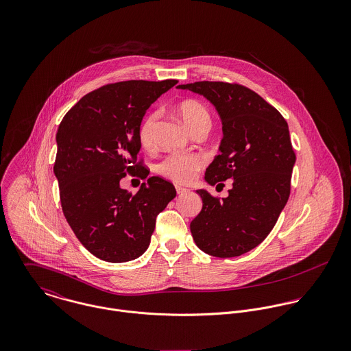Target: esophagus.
I'll use <instances>...</instances> for the list:
<instances>
[{
  "instance_id": "esophagus-1",
  "label": "esophagus",
  "mask_w": 351,
  "mask_h": 351,
  "mask_svg": "<svg viewBox=\"0 0 351 351\" xmlns=\"http://www.w3.org/2000/svg\"><path fill=\"white\" fill-rule=\"evenodd\" d=\"M176 191H177V193H178V195H185V193H188V192H189V189H188V188H184V186H180V185H177V186H176Z\"/></svg>"
}]
</instances>
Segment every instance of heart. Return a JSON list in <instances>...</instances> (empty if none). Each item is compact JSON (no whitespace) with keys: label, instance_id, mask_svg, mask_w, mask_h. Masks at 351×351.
<instances>
[{"label":"heart","instance_id":"1","mask_svg":"<svg viewBox=\"0 0 351 351\" xmlns=\"http://www.w3.org/2000/svg\"><path fill=\"white\" fill-rule=\"evenodd\" d=\"M177 113L188 127V130L195 134L204 128L210 127V116L206 108L196 100H185L177 106ZM159 120V113H150L142 123L139 128V139L143 146H151L154 141V134L156 123ZM206 163V155L202 152H188V154H171L166 156L158 166V170L166 178L177 184L191 182L196 174Z\"/></svg>","mask_w":351,"mask_h":351}]
</instances>
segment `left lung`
<instances>
[{"instance_id": "8db88e82", "label": "left lung", "mask_w": 351, "mask_h": 351, "mask_svg": "<svg viewBox=\"0 0 351 351\" xmlns=\"http://www.w3.org/2000/svg\"><path fill=\"white\" fill-rule=\"evenodd\" d=\"M178 88L210 101L221 119L220 154L208 166L205 181L219 186L232 178L226 199L197 191L202 209L191 232L209 255L239 256L269 235L289 199L296 155L288 123L274 106L238 84L200 81Z\"/></svg>"}]
</instances>
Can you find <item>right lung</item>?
<instances>
[{
  "mask_svg": "<svg viewBox=\"0 0 351 351\" xmlns=\"http://www.w3.org/2000/svg\"><path fill=\"white\" fill-rule=\"evenodd\" d=\"M178 81H124L88 93L56 132L53 174L63 215L84 247L106 262L136 259L150 245L155 219L177 195L171 182L150 177L136 195L119 188L128 172L147 178L138 162L146 110Z\"/></svg>",
  "mask_w": 351,
  "mask_h": 351,
  "instance_id": "add662e5",
  "label": "right lung"
}]
</instances>
